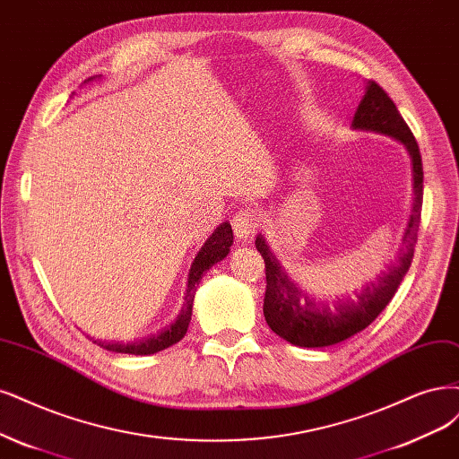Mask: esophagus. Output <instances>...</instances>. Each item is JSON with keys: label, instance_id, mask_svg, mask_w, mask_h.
Listing matches in <instances>:
<instances>
[{"label": "esophagus", "instance_id": "34e87169", "mask_svg": "<svg viewBox=\"0 0 459 459\" xmlns=\"http://www.w3.org/2000/svg\"><path fill=\"white\" fill-rule=\"evenodd\" d=\"M258 228V214L252 209H241L233 216V231L237 239H250Z\"/></svg>", "mask_w": 459, "mask_h": 459}]
</instances>
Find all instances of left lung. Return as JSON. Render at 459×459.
Masks as SVG:
<instances>
[{
  "mask_svg": "<svg viewBox=\"0 0 459 459\" xmlns=\"http://www.w3.org/2000/svg\"><path fill=\"white\" fill-rule=\"evenodd\" d=\"M351 125L359 131H372L399 140L412 161L414 197L403 235V248L384 270L355 282L353 287L317 292L304 287L289 270H284L264 237L258 235L256 248L265 262L264 317L277 336L292 345L326 347L365 330L391 302L412 264L423 201V167L418 142L397 106L376 82L367 83L365 97L357 106Z\"/></svg>",
  "mask_w": 459,
  "mask_h": 459,
  "instance_id": "obj_1",
  "label": "left lung"
}]
</instances>
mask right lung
Listing matches in <instances>:
<instances>
[{
	"label": "right lung",
	"mask_w": 459,
	"mask_h": 459,
	"mask_svg": "<svg viewBox=\"0 0 459 459\" xmlns=\"http://www.w3.org/2000/svg\"><path fill=\"white\" fill-rule=\"evenodd\" d=\"M233 245V231L230 222L220 224L212 235L209 237L204 245L201 247V250L197 252V256L189 267V275H187V287H186V296H184V306L178 313L177 321L172 323L170 326H167L165 330L157 332V334L146 336L136 342H102V340H92L97 345L104 347L108 351L114 353H129V355H153L157 351H163L167 347H170L172 343L180 342L186 332H187V325L192 321V307H194V298H195V290L197 284L203 279V273L211 270V267L224 260L230 255V247Z\"/></svg>",
	"instance_id": "right-lung-1"
}]
</instances>
